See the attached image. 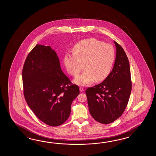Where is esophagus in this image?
I'll list each match as a JSON object with an SVG mask.
<instances>
[{"mask_svg": "<svg viewBox=\"0 0 156 156\" xmlns=\"http://www.w3.org/2000/svg\"><path fill=\"white\" fill-rule=\"evenodd\" d=\"M80 91L81 92H83L84 91V89L83 88V87H80Z\"/></svg>", "mask_w": 156, "mask_h": 156, "instance_id": "1", "label": "esophagus"}]
</instances>
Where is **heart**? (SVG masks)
I'll return each mask as SVG.
<instances>
[{"label":"heart","instance_id":"b5f03b06","mask_svg":"<svg viewBox=\"0 0 156 156\" xmlns=\"http://www.w3.org/2000/svg\"><path fill=\"white\" fill-rule=\"evenodd\" d=\"M115 58V50L111 44L95 38L83 40L73 48V54L64 57V65L68 73L76 76L82 70L85 71L77 76L73 82L86 86L106 79L112 69Z\"/></svg>","mask_w":156,"mask_h":156}]
</instances>
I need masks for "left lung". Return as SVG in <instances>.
I'll use <instances>...</instances> for the list:
<instances>
[{
    "instance_id": "1",
    "label": "left lung",
    "mask_w": 156,
    "mask_h": 156,
    "mask_svg": "<svg viewBox=\"0 0 156 156\" xmlns=\"http://www.w3.org/2000/svg\"><path fill=\"white\" fill-rule=\"evenodd\" d=\"M114 42L116 53L113 70L102 83L85 91L91 115L105 124L112 123L122 115L132 90L129 60L123 48Z\"/></svg>"
}]
</instances>
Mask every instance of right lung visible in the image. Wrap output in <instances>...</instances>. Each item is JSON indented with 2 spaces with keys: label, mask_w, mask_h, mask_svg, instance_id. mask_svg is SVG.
<instances>
[{
  "label": "right lung",
  "mask_w": 156,
  "mask_h": 156,
  "mask_svg": "<svg viewBox=\"0 0 156 156\" xmlns=\"http://www.w3.org/2000/svg\"><path fill=\"white\" fill-rule=\"evenodd\" d=\"M22 79L25 99L37 117L50 126L65 123L79 88L62 72L51 47L37 44L33 48L24 64Z\"/></svg>",
  "instance_id": "add662e5"
}]
</instances>
